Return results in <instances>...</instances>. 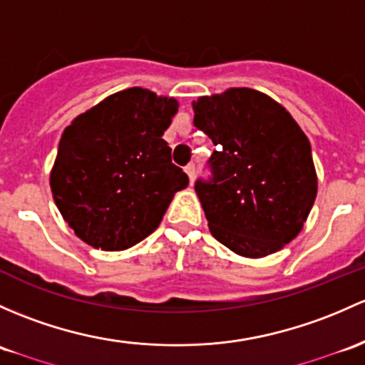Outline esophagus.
I'll return each mask as SVG.
<instances>
[{"instance_id": "34e87169", "label": "esophagus", "mask_w": 365, "mask_h": 365, "mask_svg": "<svg viewBox=\"0 0 365 365\" xmlns=\"http://www.w3.org/2000/svg\"><path fill=\"white\" fill-rule=\"evenodd\" d=\"M185 173L189 175V180H190V185L194 183V178H195V164H189V166L185 168Z\"/></svg>"}]
</instances>
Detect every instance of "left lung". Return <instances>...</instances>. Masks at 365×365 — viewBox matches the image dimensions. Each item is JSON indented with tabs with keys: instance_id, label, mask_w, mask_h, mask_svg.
<instances>
[{
	"instance_id": "obj_1",
	"label": "left lung",
	"mask_w": 365,
	"mask_h": 365,
	"mask_svg": "<svg viewBox=\"0 0 365 365\" xmlns=\"http://www.w3.org/2000/svg\"><path fill=\"white\" fill-rule=\"evenodd\" d=\"M194 125L217 147L212 176L195 182L213 237L259 259L301 232L317 197L312 145L292 115L247 87L192 103Z\"/></svg>"
}]
</instances>
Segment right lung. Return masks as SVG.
<instances>
[{
  "mask_svg": "<svg viewBox=\"0 0 365 365\" xmlns=\"http://www.w3.org/2000/svg\"><path fill=\"white\" fill-rule=\"evenodd\" d=\"M178 101L141 87L103 99L64 129L51 173L53 201L94 248H131L159 227L189 176L163 140Z\"/></svg>",
  "mask_w": 365,
  "mask_h": 365,
  "instance_id": "1",
  "label": "right lung"
}]
</instances>
